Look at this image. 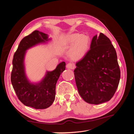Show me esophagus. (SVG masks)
I'll list each match as a JSON object with an SVG mask.
<instances>
[{"label": "esophagus", "mask_w": 134, "mask_h": 134, "mask_svg": "<svg viewBox=\"0 0 134 134\" xmlns=\"http://www.w3.org/2000/svg\"><path fill=\"white\" fill-rule=\"evenodd\" d=\"M75 67V65L73 63H68L66 65V68L68 69H74Z\"/></svg>", "instance_id": "34e87169"}]
</instances>
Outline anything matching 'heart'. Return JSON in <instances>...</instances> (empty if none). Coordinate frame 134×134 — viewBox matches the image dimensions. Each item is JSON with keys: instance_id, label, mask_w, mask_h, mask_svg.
Segmentation results:
<instances>
[{"instance_id": "1", "label": "heart", "mask_w": 134, "mask_h": 134, "mask_svg": "<svg viewBox=\"0 0 134 134\" xmlns=\"http://www.w3.org/2000/svg\"><path fill=\"white\" fill-rule=\"evenodd\" d=\"M66 41L69 45H72L70 49V53L71 56L74 58H79L83 56L90 44L89 37L80 34H72L68 35Z\"/></svg>"}]
</instances>
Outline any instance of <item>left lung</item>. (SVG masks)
Returning a JSON list of instances; mask_svg holds the SVG:
<instances>
[{"label": "left lung", "instance_id": "obj_1", "mask_svg": "<svg viewBox=\"0 0 134 134\" xmlns=\"http://www.w3.org/2000/svg\"><path fill=\"white\" fill-rule=\"evenodd\" d=\"M76 66L75 83L84 101L98 104L112 98L119 84L120 70L116 50L106 36H94L90 50Z\"/></svg>", "mask_w": 134, "mask_h": 134}]
</instances>
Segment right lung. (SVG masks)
I'll return each instance as SVG.
<instances>
[{
    "instance_id": "right-lung-1",
    "label": "right lung",
    "mask_w": 134,
    "mask_h": 134,
    "mask_svg": "<svg viewBox=\"0 0 134 134\" xmlns=\"http://www.w3.org/2000/svg\"><path fill=\"white\" fill-rule=\"evenodd\" d=\"M49 40L48 35L43 32L37 30L32 32L20 42L12 62L11 82L16 94L23 104L35 109L47 108L54 102L56 83L60 74L65 69L66 64L63 62L53 71H47L40 82L32 83L28 80L24 65L27 50Z\"/></svg>"
}]
</instances>
